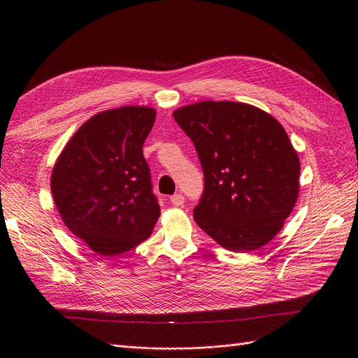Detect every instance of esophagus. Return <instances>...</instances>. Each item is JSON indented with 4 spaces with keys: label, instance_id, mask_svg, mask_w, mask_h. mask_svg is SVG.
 <instances>
[{
    "label": "esophagus",
    "instance_id": "1",
    "mask_svg": "<svg viewBox=\"0 0 358 358\" xmlns=\"http://www.w3.org/2000/svg\"><path fill=\"white\" fill-rule=\"evenodd\" d=\"M184 202H186V197H184L182 194H174V196H171V203L174 205V206H181Z\"/></svg>",
    "mask_w": 358,
    "mask_h": 358
}]
</instances>
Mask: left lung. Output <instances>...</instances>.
I'll list each match as a JSON object with an SVG mask.
<instances>
[{"mask_svg": "<svg viewBox=\"0 0 358 358\" xmlns=\"http://www.w3.org/2000/svg\"><path fill=\"white\" fill-rule=\"evenodd\" d=\"M174 119L203 169V193L193 210L197 226L234 252L267 245L298 199L299 159L285 128L237 101L184 106Z\"/></svg>", "mask_w": 358, "mask_h": 358, "instance_id": "left-lung-1", "label": "left lung"}]
</instances>
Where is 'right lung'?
I'll use <instances>...</instances> for the list:
<instances>
[{
	"label": "right lung",
	"mask_w": 358,
	"mask_h": 358,
	"mask_svg": "<svg viewBox=\"0 0 358 358\" xmlns=\"http://www.w3.org/2000/svg\"><path fill=\"white\" fill-rule=\"evenodd\" d=\"M156 112L127 106L79 128L51 174L63 222L101 257L124 254L150 236L161 214L143 144Z\"/></svg>",
	"instance_id": "right-lung-1"
}]
</instances>
